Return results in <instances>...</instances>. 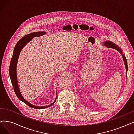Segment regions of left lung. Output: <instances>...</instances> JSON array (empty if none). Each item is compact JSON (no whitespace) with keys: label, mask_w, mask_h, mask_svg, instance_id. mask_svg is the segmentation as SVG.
<instances>
[{"label":"left lung","mask_w":134,"mask_h":134,"mask_svg":"<svg viewBox=\"0 0 134 134\" xmlns=\"http://www.w3.org/2000/svg\"><path fill=\"white\" fill-rule=\"evenodd\" d=\"M104 44L107 47H108V48H114L116 49L118 51H119L121 54H122V58H123V60L124 62L125 63V67H126V75H127V62L126 60V59L125 57V55L122 54V51L121 49L117 45H116L115 44H114V43L110 42V41H105L104 43Z\"/></svg>","instance_id":"obj_1"}]
</instances>
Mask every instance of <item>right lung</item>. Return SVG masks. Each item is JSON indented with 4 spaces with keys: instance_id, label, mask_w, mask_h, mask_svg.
<instances>
[{
    "instance_id": "1",
    "label": "right lung",
    "mask_w": 134,
    "mask_h": 134,
    "mask_svg": "<svg viewBox=\"0 0 134 134\" xmlns=\"http://www.w3.org/2000/svg\"><path fill=\"white\" fill-rule=\"evenodd\" d=\"M44 34H46V32H42H42H35L31 33V34H28V35L25 36L20 40H19L14 48L13 55L12 58L11 62H10V68H9L10 77V79H11V81H12V85L13 86L14 92H15L16 95L17 96L18 98L21 101H23V102H24L25 104H26L27 105L30 107L35 108V109H43V108L48 107H50L53 103L55 102V100H56L57 98L55 99L54 102H53L52 104L47 105V106H44V107L35 106L32 104H31V103H30L29 102L26 100L22 97V96H21L20 91V90L19 88V86L18 85V81H17L16 72V65H17V62H18V60L19 58V56L20 55V53L21 49H23V48L27 43L29 42H30L32 39L34 37H40Z\"/></svg>"
}]
</instances>
